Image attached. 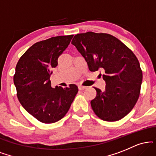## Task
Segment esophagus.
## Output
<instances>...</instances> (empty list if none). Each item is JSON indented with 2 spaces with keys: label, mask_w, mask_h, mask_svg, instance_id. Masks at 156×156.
Segmentation results:
<instances>
[{
  "label": "esophagus",
  "mask_w": 156,
  "mask_h": 156,
  "mask_svg": "<svg viewBox=\"0 0 156 156\" xmlns=\"http://www.w3.org/2000/svg\"><path fill=\"white\" fill-rule=\"evenodd\" d=\"M87 87H84V86H81V85H79L78 86V89H80V90H83V89H85Z\"/></svg>",
  "instance_id": "34e87169"
}]
</instances>
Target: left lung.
I'll list each match as a JSON object with an SVG mask.
<instances>
[{
  "instance_id": "left-lung-1",
  "label": "left lung",
  "mask_w": 156,
  "mask_h": 156,
  "mask_svg": "<svg viewBox=\"0 0 156 156\" xmlns=\"http://www.w3.org/2000/svg\"><path fill=\"white\" fill-rule=\"evenodd\" d=\"M71 43L85 58L89 70L103 73L105 88L103 91L94 88L97 95L91 101L94 114L108 122L125 117L140 94L142 71L136 56L120 40L108 34H78Z\"/></svg>"
}]
</instances>
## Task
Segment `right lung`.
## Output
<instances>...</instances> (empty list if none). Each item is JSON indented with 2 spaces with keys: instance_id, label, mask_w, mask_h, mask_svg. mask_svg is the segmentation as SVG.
Returning a JSON list of instances; mask_svg holds the SVG:
<instances>
[{
  "instance_id": "1",
  "label": "right lung",
  "mask_w": 156,
  "mask_h": 156,
  "mask_svg": "<svg viewBox=\"0 0 156 156\" xmlns=\"http://www.w3.org/2000/svg\"><path fill=\"white\" fill-rule=\"evenodd\" d=\"M73 37L58 36L34 44L20 57L15 68L14 83L20 103L39 122L53 123L62 119L78 93V87L52 88V68Z\"/></svg>"
}]
</instances>
